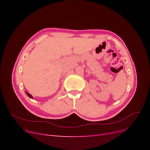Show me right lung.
<instances>
[{"label":"right lung","instance_id":"obj_1","mask_svg":"<svg viewBox=\"0 0 150 150\" xmlns=\"http://www.w3.org/2000/svg\"><path fill=\"white\" fill-rule=\"evenodd\" d=\"M26 93V94H28V96L29 97V98H32V99H33V96H32V95L31 94H30L29 93H27V92H25Z\"/></svg>","mask_w":150,"mask_h":150}]
</instances>
